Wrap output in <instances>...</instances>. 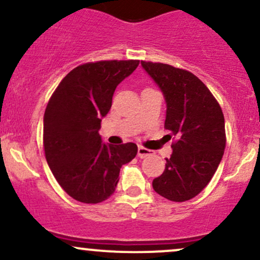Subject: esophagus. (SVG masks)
Returning a JSON list of instances; mask_svg holds the SVG:
<instances>
[{
  "mask_svg": "<svg viewBox=\"0 0 260 260\" xmlns=\"http://www.w3.org/2000/svg\"><path fill=\"white\" fill-rule=\"evenodd\" d=\"M151 155V150H149V149L144 148V147H139L138 148V156L140 159H143V157H148Z\"/></svg>",
  "mask_w": 260,
  "mask_h": 260,
  "instance_id": "1",
  "label": "esophagus"
}]
</instances>
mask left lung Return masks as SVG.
Masks as SVG:
<instances>
[{
	"instance_id": "1",
	"label": "left lung",
	"mask_w": 260,
	"mask_h": 260,
	"mask_svg": "<svg viewBox=\"0 0 260 260\" xmlns=\"http://www.w3.org/2000/svg\"><path fill=\"white\" fill-rule=\"evenodd\" d=\"M142 67L162 92L165 128L176 138L165 171L154 178L153 188L169 201H189L207 187L222 159L226 145L222 110L193 73L145 61Z\"/></svg>"
}]
</instances>
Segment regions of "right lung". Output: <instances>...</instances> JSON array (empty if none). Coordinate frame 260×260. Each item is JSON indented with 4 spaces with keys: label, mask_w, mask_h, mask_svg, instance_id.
<instances>
[{
    "label": "right lung",
    "mask_w": 260,
    "mask_h": 260,
    "mask_svg": "<svg viewBox=\"0 0 260 260\" xmlns=\"http://www.w3.org/2000/svg\"><path fill=\"white\" fill-rule=\"evenodd\" d=\"M138 59L78 66L62 79L44 115V149L58 184L76 201L96 204L115 192L122 165L136 157L134 143L113 145L99 134L117 85Z\"/></svg>",
    "instance_id": "add662e5"
}]
</instances>
